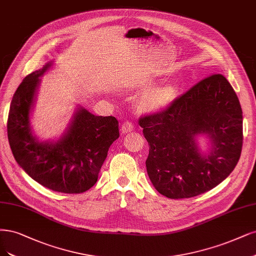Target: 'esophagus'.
<instances>
[{
    "label": "esophagus",
    "instance_id": "obj_1",
    "mask_svg": "<svg viewBox=\"0 0 256 256\" xmlns=\"http://www.w3.org/2000/svg\"><path fill=\"white\" fill-rule=\"evenodd\" d=\"M134 129V122H125L120 127V130L122 134H128V132H131Z\"/></svg>",
    "mask_w": 256,
    "mask_h": 256
}]
</instances>
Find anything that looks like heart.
Segmentation results:
<instances>
[{
	"label": "heart",
	"mask_w": 256,
	"mask_h": 256,
	"mask_svg": "<svg viewBox=\"0 0 256 256\" xmlns=\"http://www.w3.org/2000/svg\"><path fill=\"white\" fill-rule=\"evenodd\" d=\"M176 96L177 91L174 86H163L147 93L142 100V104L147 110H158L172 104Z\"/></svg>",
	"instance_id": "1"
}]
</instances>
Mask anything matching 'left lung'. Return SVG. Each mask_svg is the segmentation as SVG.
<instances>
[{
	"mask_svg": "<svg viewBox=\"0 0 256 256\" xmlns=\"http://www.w3.org/2000/svg\"><path fill=\"white\" fill-rule=\"evenodd\" d=\"M138 124L149 145V179L167 198H190L214 188L240 158L242 111L222 74L204 78L166 108L140 116ZM200 133L214 143L204 156L194 142Z\"/></svg>",
	"mask_w": 256,
	"mask_h": 256,
	"instance_id": "left-lung-1",
	"label": "left lung"
}]
</instances>
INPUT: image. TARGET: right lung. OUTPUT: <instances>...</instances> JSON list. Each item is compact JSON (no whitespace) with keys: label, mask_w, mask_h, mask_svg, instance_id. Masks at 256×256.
I'll return each mask as SVG.
<instances>
[{"label":"right lung","mask_w":256,"mask_h":256,"mask_svg":"<svg viewBox=\"0 0 256 256\" xmlns=\"http://www.w3.org/2000/svg\"><path fill=\"white\" fill-rule=\"evenodd\" d=\"M48 66L28 74L18 86L8 113V140L16 161L34 181L55 192L80 194L98 181L109 148L120 136L118 120L82 108L57 143L38 142L30 131V111L39 77Z\"/></svg>","instance_id":"obj_1"}]
</instances>
